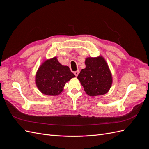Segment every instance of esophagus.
Returning <instances> with one entry per match:
<instances>
[{"label":"esophagus","mask_w":149,"mask_h":149,"mask_svg":"<svg viewBox=\"0 0 149 149\" xmlns=\"http://www.w3.org/2000/svg\"><path fill=\"white\" fill-rule=\"evenodd\" d=\"M79 70H77V71H75V72H74V74H75V75L76 77L78 76V75H79Z\"/></svg>","instance_id":"obj_1"}]
</instances>
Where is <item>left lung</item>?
<instances>
[{"mask_svg":"<svg viewBox=\"0 0 149 149\" xmlns=\"http://www.w3.org/2000/svg\"><path fill=\"white\" fill-rule=\"evenodd\" d=\"M86 68L77 77L88 95H102L110 89L112 80L110 70L102 57H89L85 60Z\"/></svg>","mask_w":149,"mask_h":149,"instance_id":"obj_1","label":"left lung"}]
</instances>
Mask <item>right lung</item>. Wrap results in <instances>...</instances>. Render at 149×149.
I'll return each mask as SVG.
<instances>
[{
	"mask_svg": "<svg viewBox=\"0 0 149 149\" xmlns=\"http://www.w3.org/2000/svg\"><path fill=\"white\" fill-rule=\"evenodd\" d=\"M75 77L68 66L61 65L54 57L46 60L38 68L36 83L44 94L57 95L63 90L65 83Z\"/></svg>",
	"mask_w": 149,
	"mask_h": 149,
	"instance_id": "obj_1",
	"label": "right lung"
}]
</instances>
